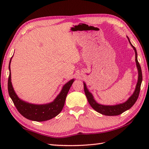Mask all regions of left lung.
I'll return each instance as SVG.
<instances>
[{
    "label": "left lung",
    "mask_w": 149,
    "mask_h": 149,
    "mask_svg": "<svg viewBox=\"0 0 149 149\" xmlns=\"http://www.w3.org/2000/svg\"><path fill=\"white\" fill-rule=\"evenodd\" d=\"M129 43H130L131 45L132 46V48L134 50L135 52V61L136 63V66L138 71V83L136 86L135 90L134 91L133 94L129 98L127 101H125V102L116 104V105L113 106H106V105H102L97 103L95 100L94 99L93 95L91 94L89 91H88V88L86 87V84L84 83V93L86 96L87 97V99L88 102L90 104V106L92 107V108L97 111L98 113H101L102 115H104L106 116H116L119 115L120 114H122L125 111L129 109L131 107L134 105L135 102H136V100L138 98L139 94H140V88H141V84L142 82V72L141 66L140 65L137 58V52L136 50L135 47L132 45L130 40H129V38L127 37Z\"/></svg>",
    "instance_id": "obj_1"
}]
</instances>
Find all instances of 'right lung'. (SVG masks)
I'll return each instance as SVG.
<instances>
[{
    "instance_id": "1",
    "label": "right lung",
    "mask_w": 149,
    "mask_h": 149,
    "mask_svg": "<svg viewBox=\"0 0 149 149\" xmlns=\"http://www.w3.org/2000/svg\"><path fill=\"white\" fill-rule=\"evenodd\" d=\"M11 59H10L9 65V75L8 83V93L18 112L27 119L36 122L47 121L59 115L64 107L66 95L72 84L74 83V79L68 81L63 86L61 92L56 97L53 102L45 104H40V105L30 104L19 99L17 95L15 92L11 80Z\"/></svg>"
}]
</instances>
